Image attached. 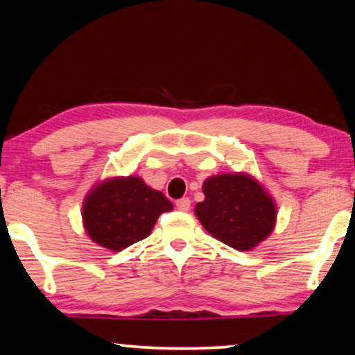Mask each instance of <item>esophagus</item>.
<instances>
[{"instance_id":"34e87169","label":"esophagus","mask_w":355,"mask_h":355,"mask_svg":"<svg viewBox=\"0 0 355 355\" xmlns=\"http://www.w3.org/2000/svg\"><path fill=\"white\" fill-rule=\"evenodd\" d=\"M190 198H180L175 202V205H177V208L180 211H189L190 210Z\"/></svg>"}]
</instances>
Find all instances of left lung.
Returning a JSON list of instances; mask_svg holds the SVG:
<instances>
[{"instance_id":"8db88e82","label":"left lung","mask_w":355,"mask_h":355,"mask_svg":"<svg viewBox=\"0 0 355 355\" xmlns=\"http://www.w3.org/2000/svg\"><path fill=\"white\" fill-rule=\"evenodd\" d=\"M203 202L195 213L211 236L234 250L248 251L272 232L276 208L253 178L223 173L203 183Z\"/></svg>"}]
</instances>
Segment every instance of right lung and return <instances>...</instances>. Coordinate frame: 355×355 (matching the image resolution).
<instances>
[{
    "label": "right lung",
    "mask_w": 355,
    "mask_h": 355,
    "mask_svg": "<svg viewBox=\"0 0 355 355\" xmlns=\"http://www.w3.org/2000/svg\"><path fill=\"white\" fill-rule=\"evenodd\" d=\"M173 205L164 193L148 189L142 178L104 182L84 202V226L97 245L121 251L150 234L164 211Z\"/></svg>",
    "instance_id": "obj_1"
}]
</instances>
